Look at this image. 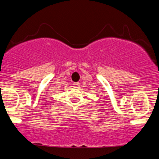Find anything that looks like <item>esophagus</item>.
Here are the masks:
<instances>
[{
  "mask_svg": "<svg viewBox=\"0 0 159 159\" xmlns=\"http://www.w3.org/2000/svg\"><path fill=\"white\" fill-rule=\"evenodd\" d=\"M79 82H74V84H73V85H74V87H75V88H77L78 86H79Z\"/></svg>",
  "mask_w": 159,
  "mask_h": 159,
  "instance_id": "1",
  "label": "esophagus"
}]
</instances>
